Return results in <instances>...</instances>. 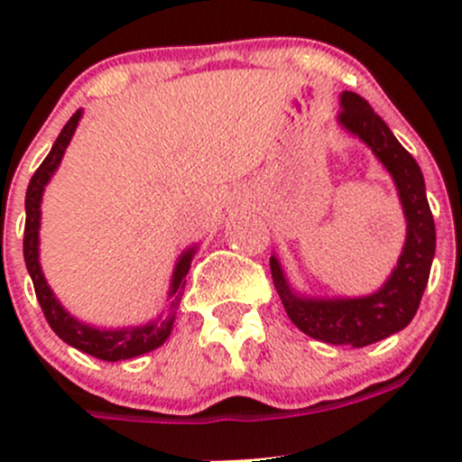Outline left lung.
Listing matches in <instances>:
<instances>
[{
	"mask_svg": "<svg viewBox=\"0 0 462 462\" xmlns=\"http://www.w3.org/2000/svg\"><path fill=\"white\" fill-rule=\"evenodd\" d=\"M339 123L374 149L398 185L407 217V244L389 282L360 300H301L292 295L277 259L270 257L274 288L288 318L300 330L326 344L369 346L402 330L416 315L430 282L436 253V226L425 197V179L411 153L402 147L369 102L353 91L342 93Z\"/></svg>",
	"mask_w": 462,
	"mask_h": 462,
	"instance_id": "left-lung-1",
	"label": "left lung"
}]
</instances>
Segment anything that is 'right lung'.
<instances>
[{
    "label": "right lung",
    "mask_w": 462,
    "mask_h": 462,
    "mask_svg": "<svg viewBox=\"0 0 462 462\" xmlns=\"http://www.w3.org/2000/svg\"><path fill=\"white\" fill-rule=\"evenodd\" d=\"M80 111L71 116L64 129L60 132L58 141L53 143V149L49 152V156L44 158L40 167L32 174L29 189H26V226H24V261L29 274L32 279V286H35L37 301L42 306V313H44L46 321H49L51 328L55 330L60 339H64L67 344H71L78 351L88 353V356L97 357V360L105 362H118V360H129V357L143 356V353L153 351V348L161 346L171 333V324H174V310L179 309L180 297L185 291V274L189 270V261H192L194 248L188 250L183 257L179 259L174 270V279H171V304L170 313L165 319L152 321L147 326H138V328H125V330H97L91 326L80 324L62 309V306L55 301L53 292L46 286L44 274H42L40 261H37V230H40V203H42V192H44V185L49 183V179L53 176V171L58 170L60 161L64 156V149H67L69 141H71L73 132L78 127V120H80Z\"/></svg>",
    "instance_id": "add662e5"
}]
</instances>
